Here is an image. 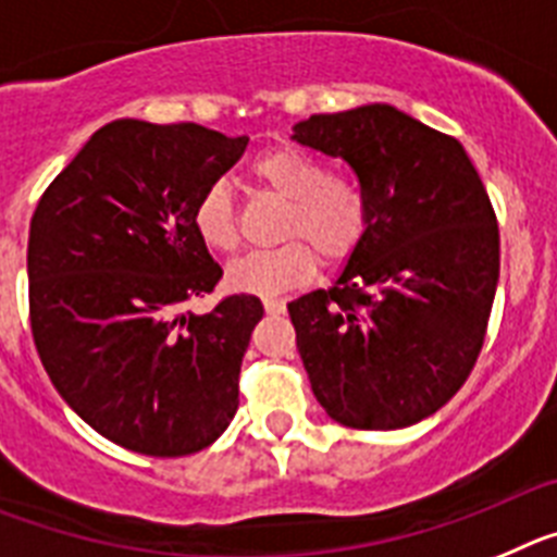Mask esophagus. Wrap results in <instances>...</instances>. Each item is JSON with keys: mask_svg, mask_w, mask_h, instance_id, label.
<instances>
[{"mask_svg": "<svg viewBox=\"0 0 557 557\" xmlns=\"http://www.w3.org/2000/svg\"><path fill=\"white\" fill-rule=\"evenodd\" d=\"M263 308H265V313H283L285 311V302H283V299L265 297L263 299Z\"/></svg>", "mask_w": 557, "mask_h": 557, "instance_id": "1", "label": "esophagus"}]
</instances>
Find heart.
Instances as JSON below:
<instances>
[{"instance_id":"obj_1","label":"heart","mask_w":557,"mask_h":557,"mask_svg":"<svg viewBox=\"0 0 557 557\" xmlns=\"http://www.w3.org/2000/svg\"><path fill=\"white\" fill-rule=\"evenodd\" d=\"M251 176L272 196L288 201L283 238L277 249L249 251L232 260L226 285L235 292L277 297L294 292L317 274V252L331 263H342L359 249L370 226V198L359 182L331 176L327 164L299 148H272L251 162ZM193 226L201 244L215 251L238 246V210L230 185L215 182L207 187L193 210ZM311 243L314 248L307 246Z\"/></svg>"}]
</instances>
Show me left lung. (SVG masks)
Segmentation results:
<instances>
[{
	"instance_id": "left-lung-1",
	"label": "left lung",
	"mask_w": 557,
	"mask_h": 557,
	"mask_svg": "<svg viewBox=\"0 0 557 557\" xmlns=\"http://www.w3.org/2000/svg\"><path fill=\"white\" fill-rule=\"evenodd\" d=\"M294 143L347 162L370 226L331 288L288 302L299 359L327 418L389 432L454 398L482 350L499 226L454 137L389 103L299 120Z\"/></svg>"
}]
</instances>
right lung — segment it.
Listing matches in <instances>:
<instances>
[{"instance_id":"1","label":"right lung","mask_w":557,"mask_h":557,"mask_svg":"<svg viewBox=\"0 0 557 557\" xmlns=\"http://www.w3.org/2000/svg\"><path fill=\"white\" fill-rule=\"evenodd\" d=\"M246 143L196 123L114 120L33 212L27 280L41 364L72 412L128 451L196 454L238 412L240 361L263 306L251 294L210 313L185 302L224 274L193 210Z\"/></svg>"}]
</instances>
